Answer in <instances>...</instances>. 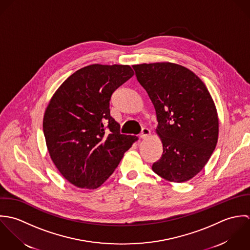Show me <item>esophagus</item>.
I'll use <instances>...</instances> for the list:
<instances>
[{
    "mask_svg": "<svg viewBox=\"0 0 250 250\" xmlns=\"http://www.w3.org/2000/svg\"><path fill=\"white\" fill-rule=\"evenodd\" d=\"M150 135V129H149V128H143V129H142V132H141L140 135H139V137H140L141 139H146V138H148Z\"/></svg>",
    "mask_w": 250,
    "mask_h": 250,
    "instance_id": "34e87169",
    "label": "esophagus"
}]
</instances>
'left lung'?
Instances as JSON below:
<instances>
[{
  "mask_svg": "<svg viewBox=\"0 0 250 250\" xmlns=\"http://www.w3.org/2000/svg\"><path fill=\"white\" fill-rule=\"evenodd\" d=\"M158 122L163 152L152 171L173 183L188 182L205 167L216 147L218 116L204 82L190 69L161 62L134 64Z\"/></svg>",
  "mask_w": 250,
  "mask_h": 250,
  "instance_id": "1",
  "label": "left lung"
}]
</instances>
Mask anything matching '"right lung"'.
Wrapping results in <instances>:
<instances>
[{"label": "right lung", "instance_id": "1", "mask_svg": "<svg viewBox=\"0 0 250 250\" xmlns=\"http://www.w3.org/2000/svg\"><path fill=\"white\" fill-rule=\"evenodd\" d=\"M133 74L129 65L90 64L71 74L51 98L43 117L47 150L73 186L100 188L138 140L120 133L109 108L112 94Z\"/></svg>", "mask_w": 250, "mask_h": 250}]
</instances>
